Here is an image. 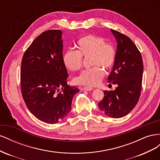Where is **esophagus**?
<instances>
[{"label":"esophagus","instance_id":"1","mask_svg":"<svg viewBox=\"0 0 160 160\" xmlns=\"http://www.w3.org/2000/svg\"><path fill=\"white\" fill-rule=\"evenodd\" d=\"M93 89L92 88H90V87H84V88H82V90L83 91H92Z\"/></svg>","mask_w":160,"mask_h":160}]
</instances>
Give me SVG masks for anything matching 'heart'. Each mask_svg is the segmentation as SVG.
Instances as JSON below:
<instances>
[{"mask_svg":"<svg viewBox=\"0 0 160 160\" xmlns=\"http://www.w3.org/2000/svg\"><path fill=\"white\" fill-rule=\"evenodd\" d=\"M77 51L68 50L62 57L66 69L71 71L79 70L83 66V58H90V64L93 66L85 69L74 79L79 85L93 87L98 85L104 77V71L100 67L110 70L113 67L117 52L115 47L105 42L103 37L95 35L82 37L77 42Z\"/></svg>","mask_w":160,"mask_h":160,"instance_id":"b5f03b06","label":"heart"}]
</instances>
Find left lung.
I'll return each mask as SVG.
<instances>
[{"instance_id":"obj_1","label":"left lung","mask_w":160,"mask_h":160,"mask_svg":"<svg viewBox=\"0 0 160 160\" xmlns=\"http://www.w3.org/2000/svg\"><path fill=\"white\" fill-rule=\"evenodd\" d=\"M118 42L117 57L108 77V83L116 85L114 91H105L98 103L100 110L112 118L128 115L137 105L142 86L143 65L142 55L131 38L111 29Z\"/></svg>"}]
</instances>
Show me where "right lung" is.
Masks as SVG:
<instances>
[{"label": "right lung", "instance_id": "1", "mask_svg": "<svg viewBox=\"0 0 160 160\" xmlns=\"http://www.w3.org/2000/svg\"><path fill=\"white\" fill-rule=\"evenodd\" d=\"M61 35L60 30L42 32L27 48L21 62L22 98L35 117L49 124L66 117L72 98L79 91L67 85L69 75L62 62Z\"/></svg>", "mask_w": 160, "mask_h": 160}]
</instances>
